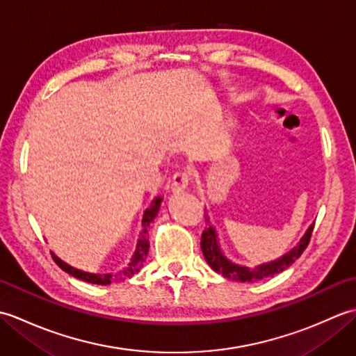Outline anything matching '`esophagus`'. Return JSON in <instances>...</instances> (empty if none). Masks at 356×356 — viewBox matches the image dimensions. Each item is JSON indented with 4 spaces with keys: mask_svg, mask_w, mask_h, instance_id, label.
<instances>
[{
    "mask_svg": "<svg viewBox=\"0 0 356 356\" xmlns=\"http://www.w3.org/2000/svg\"><path fill=\"white\" fill-rule=\"evenodd\" d=\"M188 184H190V176H188V172H185V171H184V172H182V171H179V172L174 174V177H172V182H171V191H172V193H176V194L182 193V191H185V190H186Z\"/></svg>",
    "mask_w": 356,
    "mask_h": 356,
    "instance_id": "34e87169",
    "label": "esophagus"
}]
</instances>
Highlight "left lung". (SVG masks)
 Segmentation results:
<instances>
[{"label": "left lung", "mask_w": 356, "mask_h": 356, "mask_svg": "<svg viewBox=\"0 0 356 356\" xmlns=\"http://www.w3.org/2000/svg\"><path fill=\"white\" fill-rule=\"evenodd\" d=\"M205 220L208 223V228L202 232V240H200L203 257H205L209 268L216 270L217 274H222L225 278H229V280H234V282H240V283H255L259 282V280L274 277L275 274L283 272L286 268H289L307 248L309 240H311L312 231H314V225H315L312 223L309 226L307 231L305 232V236L300 238L298 243L295 245L289 252L283 254L277 260L259 264V266L251 269L248 266H243V264L232 261L225 255V252L220 248V241H218L217 231L214 226L211 225L208 214L205 216Z\"/></svg>", "instance_id": "obj_1"}]
</instances>
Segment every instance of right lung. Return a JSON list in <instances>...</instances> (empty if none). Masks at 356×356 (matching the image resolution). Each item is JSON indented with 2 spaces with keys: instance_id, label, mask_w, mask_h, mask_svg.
<instances>
[{
  "instance_id": "1",
  "label": "right lung",
  "mask_w": 356,
  "mask_h": 356,
  "mask_svg": "<svg viewBox=\"0 0 356 356\" xmlns=\"http://www.w3.org/2000/svg\"><path fill=\"white\" fill-rule=\"evenodd\" d=\"M161 203H162V197H156L153 202H151L149 208L145 209V213H143L142 217V231L139 232V238H138V245H136V251L131 255L130 263L127 264V266L116 272V274H93V272H86V270H81L70 266L69 263H65L64 260L59 259V257L51 251V257L55 263L58 264L59 268H61L67 274L73 275L74 278H79L82 282H87V283H92V284H102V286H107L111 283H119V282H124L127 278H131L134 274H138L140 270L143 261H145L147 255H148V249H149V241H148V226L149 223L154 220L157 213H159V208H161Z\"/></svg>"
}]
</instances>
